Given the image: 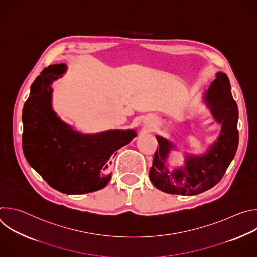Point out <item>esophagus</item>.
Returning <instances> with one entry per match:
<instances>
[{
	"instance_id": "34e87169",
	"label": "esophagus",
	"mask_w": 257,
	"mask_h": 257,
	"mask_svg": "<svg viewBox=\"0 0 257 257\" xmlns=\"http://www.w3.org/2000/svg\"><path fill=\"white\" fill-rule=\"evenodd\" d=\"M146 124H148V122H146ZM149 124H150V122H149ZM152 125V124H151Z\"/></svg>"
}]
</instances>
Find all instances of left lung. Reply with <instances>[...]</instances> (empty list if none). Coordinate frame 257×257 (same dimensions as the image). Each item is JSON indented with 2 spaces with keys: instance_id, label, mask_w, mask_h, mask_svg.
Listing matches in <instances>:
<instances>
[{
  "instance_id": "1",
  "label": "left lung",
  "mask_w": 257,
  "mask_h": 257,
  "mask_svg": "<svg viewBox=\"0 0 257 257\" xmlns=\"http://www.w3.org/2000/svg\"><path fill=\"white\" fill-rule=\"evenodd\" d=\"M203 99L214 120L222 125L221 133L204 155H187L185 166L172 171L166 167V161L175 145L160 135L156 136L160 148L158 146L155 153L150 178L154 186L163 192L191 196L210 189L221 181L236 155L239 143L238 106L225 73H216Z\"/></svg>"
}]
</instances>
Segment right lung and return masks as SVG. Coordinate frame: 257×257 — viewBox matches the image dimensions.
Instances as JSON below:
<instances>
[{"label": "right lung", "mask_w": 257, "mask_h": 257, "mask_svg": "<svg viewBox=\"0 0 257 257\" xmlns=\"http://www.w3.org/2000/svg\"><path fill=\"white\" fill-rule=\"evenodd\" d=\"M66 68L65 64L49 66L31 85L22 111V149L28 164L52 188L66 194H84L107 184L112 176L108 167L116 151L128 144L136 132L118 129L82 134L64 123L52 108L50 84ZM41 84L44 89L35 94Z\"/></svg>", "instance_id": "1"}]
</instances>
